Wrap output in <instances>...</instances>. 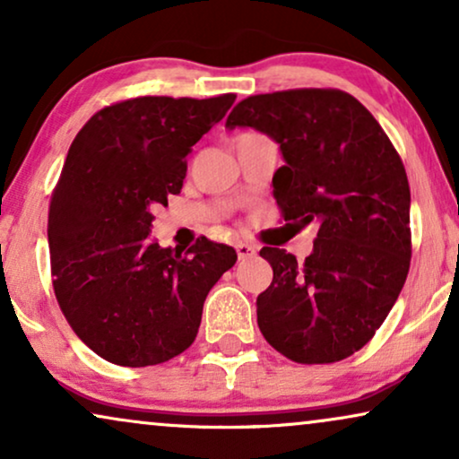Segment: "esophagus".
Returning a JSON list of instances; mask_svg holds the SVG:
<instances>
[{"instance_id":"34e87169","label":"esophagus","mask_w":459,"mask_h":459,"mask_svg":"<svg viewBox=\"0 0 459 459\" xmlns=\"http://www.w3.org/2000/svg\"><path fill=\"white\" fill-rule=\"evenodd\" d=\"M236 250H238V259H250V256L256 255V248L253 247V244L248 242H238L236 244Z\"/></svg>"}]
</instances>
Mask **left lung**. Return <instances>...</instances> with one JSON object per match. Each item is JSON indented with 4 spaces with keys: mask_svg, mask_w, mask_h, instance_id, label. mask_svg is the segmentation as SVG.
Listing matches in <instances>:
<instances>
[{
    "mask_svg": "<svg viewBox=\"0 0 459 459\" xmlns=\"http://www.w3.org/2000/svg\"><path fill=\"white\" fill-rule=\"evenodd\" d=\"M225 127H253L284 156L273 198L286 221H317L303 263L263 247L272 286L256 297L265 341L297 363H334L376 334L411 259L410 184L397 150L359 100L288 90L242 100Z\"/></svg>",
    "mask_w": 459,
    "mask_h": 459,
    "instance_id": "left-lung-1",
    "label": "left lung"
}]
</instances>
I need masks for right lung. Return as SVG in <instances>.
Returning <instances> with one entry per match:
<instances>
[{
  "mask_svg": "<svg viewBox=\"0 0 459 459\" xmlns=\"http://www.w3.org/2000/svg\"><path fill=\"white\" fill-rule=\"evenodd\" d=\"M234 100H125L96 112L68 148L48 217L54 292L106 361L146 368L184 353L206 294L234 267L236 250L206 238L186 256L150 240V206L179 194L186 156Z\"/></svg>",
  "mask_w": 459,
  "mask_h": 459,
  "instance_id": "obj_1",
  "label": "right lung"
}]
</instances>
